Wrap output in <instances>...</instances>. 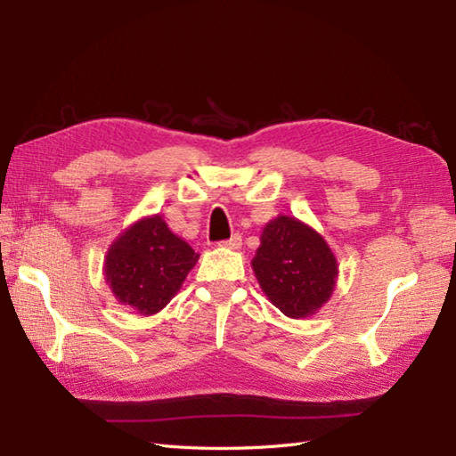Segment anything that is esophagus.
Instances as JSON below:
<instances>
[{
  "label": "esophagus",
  "instance_id": "34e87169",
  "mask_svg": "<svg viewBox=\"0 0 456 456\" xmlns=\"http://www.w3.org/2000/svg\"><path fill=\"white\" fill-rule=\"evenodd\" d=\"M240 245H243V237H240L239 233H235L233 237L227 239V240H223V243H221V247H225V248H233V250L240 248Z\"/></svg>",
  "mask_w": 456,
  "mask_h": 456
}]
</instances>
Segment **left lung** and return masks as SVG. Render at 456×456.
<instances>
[{
    "label": "left lung",
    "instance_id": "8db88e82",
    "mask_svg": "<svg viewBox=\"0 0 456 456\" xmlns=\"http://www.w3.org/2000/svg\"><path fill=\"white\" fill-rule=\"evenodd\" d=\"M253 270L263 292L288 317L314 315L337 284V258L325 239L305 223L278 216L266 223Z\"/></svg>",
    "mask_w": 456,
    "mask_h": 456
}]
</instances>
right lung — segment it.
Instances as JSON below:
<instances>
[{
	"label": "right lung",
	"mask_w": 456,
	"mask_h": 456,
	"mask_svg": "<svg viewBox=\"0 0 456 456\" xmlns=\"http://www.w3.org/2000/svg\"><path fill=\"white\" fill-rule=\"evenodd\" d=\"M200 255L160 216L144 217L113 240L103 274L113 296L142 315L159 314L176 296Z\"/></svg>",
	"instance_id": "right-lung-1"
}]
</instances>
